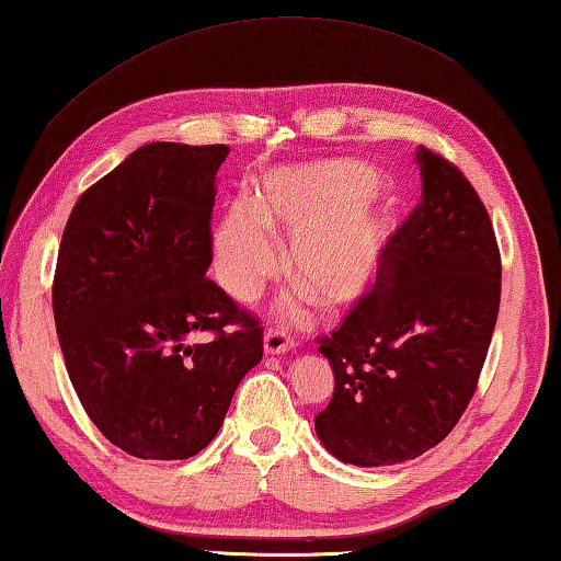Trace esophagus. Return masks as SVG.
I'll use <instances>...</instances> for the list:
<instances>
[{
  "instance_id": "34e87169",
  "label": "esophagus",
  "mask_w": 561,
  "mask_h": 561,
  "mask_svg": "<svg viewBox=\"0 0 561 561\" xmlns=\"http://www.w3.org/2000/svg\"><path fill=\"white\" fill-rule=\"evenodd\" d=\"M289 348H294V341L287 334H284V331H279V329L264 331V354L279 356Z\"/></svg>"
}]
</instances>
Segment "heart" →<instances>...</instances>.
<instances>
[{
    "instance_id": "1",
    "label": "heart",
    "mask_w": 561,
    "mask_h": 561,
    "mask_svg": "<svg viewBox=\"0 0 561 561\" xmlns=\"http://www.w3.org/2000/svg\"><path fill=\"white\" fill-rule=\"evenodd\" d=\"M396 232V201L374 168L356 160L270 170L252 203H234L215 230V270L237 299H250L279 270L274 237H289L287 267L307 289L284 301L299 317L314 297L351 309L381 279Z\"/></svg>"
}]
</instances>
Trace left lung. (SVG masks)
I'll use <instances>...</instances> for the list:
<instances>
[{
  "label": "left lung",
  "mask_w": 561,
  "mask_h": 561,
  "mask_svg": "<svg viewBox=\"0 0 561 561\" xmlns=\"http://www.w3.org/2000/svg\"><path fill=\"white\" fill-rule=\"evenodd\" d=\"M421 205L398 227L381 279L319 351L334 396L314 417L341 462L413 460L460 421L500 309V252L485 205L448 160L415 150Z\"/></svg>",
  "instance_id": "8db88e82"
}]
</instances>
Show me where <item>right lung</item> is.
<instances>
[{"mask_svg":"<svg viewBox=\"0 0 561 561\" xmlns=\"http://www.w3.org/2000/svg\"><path fill=\"white\" fill-rule=\"evenodd\" d=\"M227 146L148 144L73 205L54 277L66 371L96 428L144 460H185L262 360L260 321L207 279ZM213 330L207 345L188 336Z\"/></svg>","mask_w":561,"mask_h":561,"instance_id":"obj_1","label":"right lung"}]
</instances>
